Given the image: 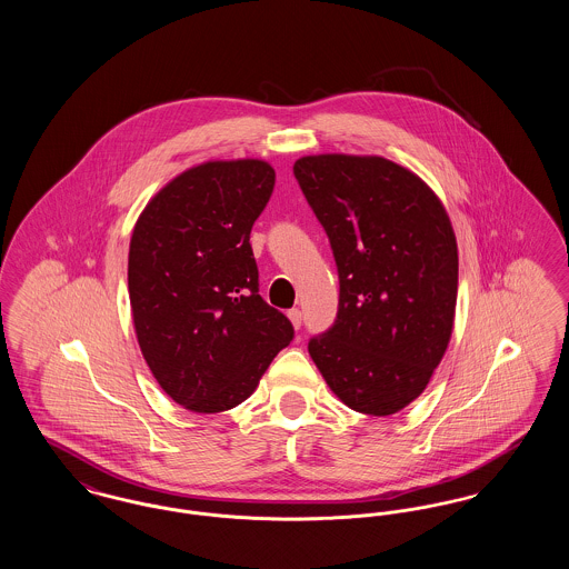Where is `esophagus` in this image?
Instances as JSON below:
<instances>
[{
  "label": "esophagus",
  "instance_id": "obj_1",
  "mask_svg": "<svg viewBox=\"0 0 569 569\" xmlns=\"http://www.w3.org/2000/svg\"><path fill=\"white\" fill-rule=\"evenodd\" d=\"M288 318H290V322L295 325V328H300V325H302V313H300V309H290V311H288Z\"/></svg>",
  "mask_w": 569,
  "mask_h": 569
}]
</instances>
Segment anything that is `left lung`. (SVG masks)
I'll list each match as a JSON object with an SVG mask.
<instances>
[{
  "label": "left lung",
  "instance_id": "left-lung-1",
  "mask_svg": "<svg viewBox=\"0 0 569 569\" xmlns=\"http://www.w3.org/2000/svg\"><path fill=\"white\" fill-rule=\"evenodd\" d=\"M339 272V311L309 353L346 406L390 416L418 399L448 350L459 249L441 200L378 156L325 153L295 163Z\"/></svg>",
  "mask_w": 569,
  "mask_h": 569
}]
</instances>
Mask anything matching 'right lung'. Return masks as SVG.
<instances>
[{
  "label": "right lung",
  "mask_w": 569,
  "mask_h": 569,
  "mask_svg": "<svg viewBox=\"0 0 569 569\" xmlns=\"http://www.w3.org/2000/svg\"><path fill=\"white\" fill-rule=\"evenodd\" d=\"M272 188L264 160L198 163L136 221L128 256L136 339L163 392L196 413L243 403L295 337L292 322L258 295L249 243Z\"/></svg>",
  "instance_id": "obj_1"
}]
</instances>
